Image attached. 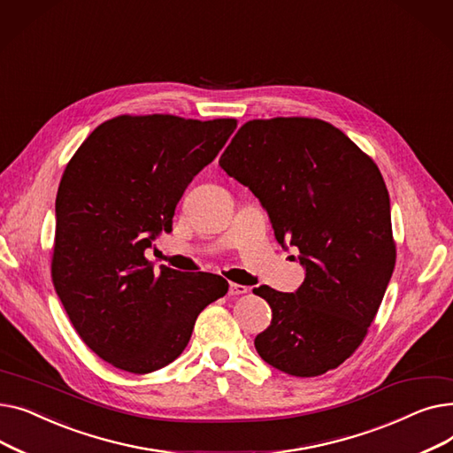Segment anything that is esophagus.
Returning a JSON list of instances; mask_svg holds the SVG:
<instances>
[{"label": "esophagus", "mask_w": 453, "mask_h": 453, "mask_svg": "<svg viewBox=\"0 0 453 453\" xmlns=\"http://www.w3.org/2000/svg\"><path fill=\"white\" fill-rule=\"evenodd\" d=\"M242 294H248V287H244V284H234V282L229 284V296L231 297L242 296Z\"/></svg>", "instance_id": "obj_1"}]
</instances>
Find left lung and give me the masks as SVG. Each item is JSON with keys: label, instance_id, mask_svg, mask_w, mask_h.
Segmentation results:
<instances>
[{"label": "left lung", "instance_id": "left-lung-1", "mask_svg": "<svg viewBox=\"0 0 453 453\" xmlns=\"http://www.w3.org/2000/svg\"><path fill=\"white\" fill-rule=\"evenodd\" d=\"M222 169L268 211L277 242L299 250L294 294L266 284L272 323L260 358L292 376H319L360 347L395 270L389 193L376 163L321 119H253L220 156Z\"/></svg>", "mask_w": 453, "mask_h": 453}]
</instances>
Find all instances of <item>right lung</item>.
<instances>
[{"mask_svg": "<svg viewBox=\"0 0 453 453\" xmlns=\"http://www.w3.org/2000/svg\"><path fill=\"white\" fill-rule=\"evenodd\" d=\"M236 128V119L119 115L67 163L57 195L55 290L82 342L117 369L147 374L174 362L226 279L154 272L145 251L173 231L187 185Z\"/></svg>", "mask_w": 453, "mask_h": 453, "instance_id": "obj_1", "label": "right lung"}]
</instances>
